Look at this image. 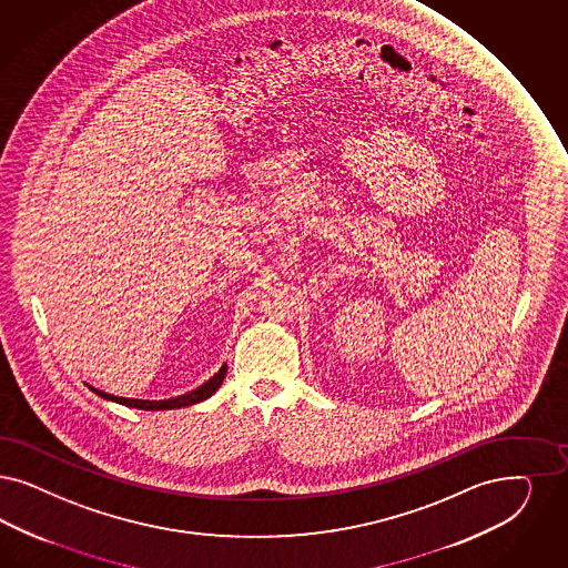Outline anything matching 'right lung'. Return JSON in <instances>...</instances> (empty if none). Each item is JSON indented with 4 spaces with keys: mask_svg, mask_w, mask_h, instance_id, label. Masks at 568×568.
Here are the masks:
<instances>
[{
    "mask_svg": "<svg viewBox=\"0 0 568 568\" xmlns=\"http://www.w3.org/2000/svg\"><path fill=\"white\" fill-rule=\"evenodd\" d=\"M224 375H226V365H222V367H220V372L215 373L212 379H207L203 386H199L196 390L186 392V394H182V396L168 398V400H138V398H121V396H113V394L97 390V388H92V386H90V388L97 392L99 396H102V398H106V400H115V403H119V405H125V407H134V409H142V412H163V409H180V407H189V405H196V403H201V400L210 398V396L220 388V384H222Z\"/></svg>",
    "mask_w": 568,
    "mask_h": 568,
    "instance_id": "right-lung-1",
    "label": "right lung"
}]
</instances>
